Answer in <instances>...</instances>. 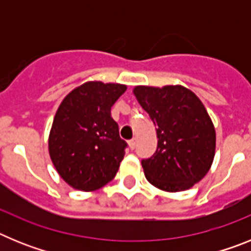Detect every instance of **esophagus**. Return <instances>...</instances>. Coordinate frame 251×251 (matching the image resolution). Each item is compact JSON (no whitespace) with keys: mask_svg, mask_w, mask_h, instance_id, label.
<instances>
[{"mask_svg":"<svg viewBox=\"0 0 251 251\" xmlns=\"http://www.w3.org/2000/svg\"><path fill=\"white\" fill-rule=\"evenodd\" d=\"M136 145H137V139H136V138L130 139V141H129V147H130V150H134V148H136Z\"/></svg>","mask_w":251,"mask_h":251,"instance_id":"1","label":"esophagus"}]
</instances>
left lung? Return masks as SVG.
Here are the masks:
<instances>
[{"label":"left lung","mask_w":251,"mask_h":251,"mask_svg":"<svg viewBox=\"0 0 251 251\" xmlns=\"http://www.w3.org/2000/svg\"><path fill=\"white\" fill-rule=\"evenodd\" d=\"M137 100L157 130V150L142 159L146 178L154 187L179 192L200 182L212 165L216 133L197 95L182 85H138Z\"/></svg>","instance_id":"obj_1"}]
</instances>
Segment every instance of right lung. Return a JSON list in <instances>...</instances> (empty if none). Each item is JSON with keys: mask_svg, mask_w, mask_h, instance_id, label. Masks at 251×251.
Returning <instances> with one entry per match:
<instances>
[{"mask_svg": "<svg viewBox=\"0 0 251 251\" xmlns=\"http://www.w3.org/2000/svg\"><path fill=\"white\" fill-rule=\"evenodd\" d=\"M126 90L123 84L86 81L57 108L49 153L60 177L75 190H98L118 172L127 143L110 109Z\"/></svg>", "mask_w": 251, "mask_h": 251, "instance_id": "obj_1", "label": "right lung"}]
</instances>
